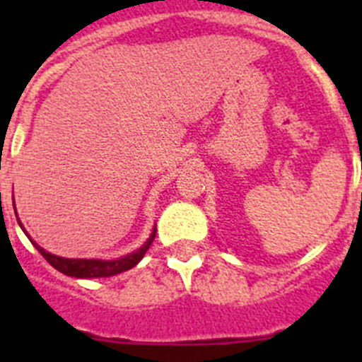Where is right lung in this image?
Segmentation results:
<instances>
[{
  "mask_svg": "<svg viewBox=\"0 0 362 362\" xmlns=\"http://www.w3.org/2000/svg\"><path fill=\"white\" fill-rule=\"evenodd\" d=\"M19 223V219H18ZM21 225V223H19ZM23 228V226H21ZM25 232V230H23ZM27 233V232H25ZM153 238H156V228L152 230L150 233V238L146 239L145 245L139 248V250L132 252V254L124 255V257L119 259H112V261H103V259H66V257H59V255H54L50 252L43 250L40 245L34 243V246L37 248L41 255H43L50 264H52L56 270H59L62 274L70 277H79V279H92V277H110L116 276V274H121V272H127L130 268L136 267L139 261L143 259V255L146 254V250L152 245ZM30 239V238H28Z\"/></svg>",
  "mask_w": 362,
  "mask_h": 362,
  "instance_id": "right-lung-1",
  "label": "right lung"
}]
</instances>
